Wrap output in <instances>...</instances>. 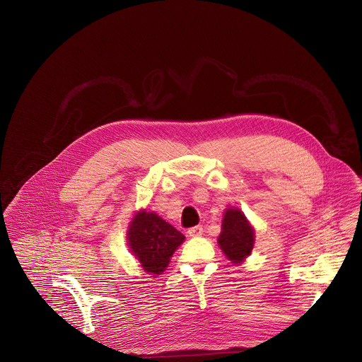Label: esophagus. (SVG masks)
Returning <instances> with one entry per match:
<instances>
[{
  "mask_svg": "<svg viewBox=\"0 0 362 362\" xmlns=\"http://www.w3.org/2000/svg\"><path fill=\"white\" fill-rule=\"evenodd\" d=\"M187 235H189L190 238H199V236H202V235H203V228H202V226L190 228V229L187 230Z\"/></svg>",
  "mask_w": 362,
  "mask_h": 362,
  "instance_id": "1",
  "label": "esophagus"
}]
</instances>
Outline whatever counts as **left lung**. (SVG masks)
Here are the masks:
<instances>
[{"instance_id": "left-lung-1", "label": "left lung", "mask_w": 362, "mask_h": 362, "mask_svg": "<svg viewBox=\"0 0 362 362\" xmlns=\"http://www.w3.org/2000/svg\"><path fill=\"white\" fill-rule=\"evenodd\" d=\"M218 245L228 261L235 265L242 264L252 253L255 246V229L240 209H225Z\"/></svg>"}]
</instances>
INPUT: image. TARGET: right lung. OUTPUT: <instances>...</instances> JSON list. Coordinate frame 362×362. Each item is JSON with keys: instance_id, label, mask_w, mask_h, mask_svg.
<instances>
[{"instance_id": "add662e5", "label": "right lung", "mask_w": 362, "mask_h": 362, "mask_svg": "<svg viewBox=\"0 0 362 362\" xmlns=\"http://www.w3.org/2000/svg\"><path fill=\"white\" fill-rule=\"evenodd\" d=\"M127 245L144 272L160 275L170 257L185 242V235L162 219L156 212L137 211L127 226Z\"/></svg>"}]
</instances>
